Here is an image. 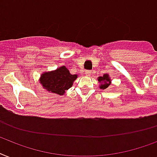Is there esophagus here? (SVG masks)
I'll list each match as a JSON object with an SVG mask.
<instances>
[{
    "label": "esophagus",
    "instance_id": "1",
    "mask_svg": "<svg viewBox=\"0 0 157 157\" xmlns=\"http://www.w3.org/2000/svg\"><path fill=\"white\" fill-rule=\"evenodd\" d=\"M86 75H87V76H91V75H92L91 71H87V72H86Z\"/></svg>",
    "mask_w": 157,
    "mask_h": 157
}]
</instances>
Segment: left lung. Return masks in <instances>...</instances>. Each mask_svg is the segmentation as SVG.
I'll use <instances>...</instances> for the list:
<instances>
[{"label": "left lung", "mask_w": 157, "mask_h": 157, "mask_svg": "<svg viewBox=\"0 0 157 157\" xmlns=\"http://www.w3.org/2000/svg\"><path fill=\"white\" fill-rule=\"evenodd\" d=\"M98 81L100 82V89L101 90H105L110 85L111 80L109 78V76L108 74H104L102 76H99L98 78Z\"/></svg>", "instance_id": "obj_1"}]
</instances>
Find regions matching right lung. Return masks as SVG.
Wrapping results in <instances>:
<instances>
[{"instance_id": "1", "label": "right lung", "mask_w": 157, "mask_h": 157, "mask_svg": "<svg viewBox=\"0 0 157 157\" xmlns=\"http://www.w3.org/2000/svg\"><path fill=\"white\" fill-rule=\"evenodd\" d=\"M77 75H72L65 66L59 67L52 72H43L39 81L43 89L52 94L63 95L66 90L72 86Z\"/></svg>"}]
</instances>
